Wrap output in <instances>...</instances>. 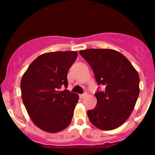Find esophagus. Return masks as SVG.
Returning a JSON list of instances; mask_svg holds the SVG:
<instances>
[{"label":"esophagus","mask_w":155,"mask_h":155,"mask_svg":"<svg viewBox=\"0 0 155 155\" xmlns=\"http://www.w3.org/2000/svg\"><path fill=\"white\" fill-rule=\"evenodd\" d=\"M86 95H87V93H84V94H81V95H79V97H80V98L83 99Z\"/></svg>","instance_id":"1"}]
</instances>
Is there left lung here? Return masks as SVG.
I'll list each match as a JSON object with an SVG mask.
<instances>
[{"instance_id":"obj_1","label":"left lung","mask_w":155,"mask_h":155,"mask_svg":"<svg viewBox=\"0 0 155 155\" xmlns=\"http://www.w3.org/2000/svg\"><path fill=\"white\" fill-rule=\"evenodd\" d=\"M92 68L100 87L95 92L97 104L88 110L89 120L104 130L120 127L128 119L139 95V76L123 54L114 49H90L79 51Z\"/></svg>"}]
</instances>
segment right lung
Segmentation results:
<instances>
[{"mask_svg":"<svg viewBox=\"0 0 155 155\" xmlns=\"http://www.w3.org/2000/svg\"><path fill=\"white\" fill-rule=\"evenodd\" d=\"M76 58L73 51L45 53L30 65L21 80L27 111L33 123L46 132H59L71 122L79 95L67 90V74ZM63 87L66 89L62 91Z\"/></svg>","mask_w":155,"mask_h":155,"instance_id":"obj_1","label":"right lung"}]
</instances>
